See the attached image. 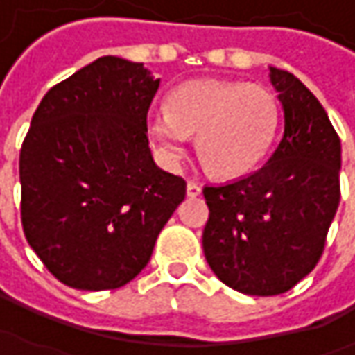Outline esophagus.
Wrapping results in <instances>:
<instances>
[{
	"instance_id": "1",
	"label": "esophagus",
	"mask_w": 355,
	"mask_h": 355,
	"mask_svg": "<svg viewBox=\"0 0 355 355\" xmlns=\"http://www.w3.org/2000/svg\"><path fill=\"white\" fill-rule=\"evenodd\" d=\"M201 193V185L196 184V182H187V196L189 198H198Z\"/></svg>"
}]
</instances>
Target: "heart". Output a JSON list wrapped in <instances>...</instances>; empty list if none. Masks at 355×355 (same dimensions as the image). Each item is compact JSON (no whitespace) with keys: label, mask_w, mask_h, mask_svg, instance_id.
Masks as SVG:
<instances>
[{"label":"heart","mask_w":355,"mask_h":355,"mask_svg":"<svg viewBox=\"0 0 355 355\" xmlns=\"http://www.w3.org/2000/svg\"><path fill=\"white\" fill-rule=\"evenodd\" d=\"M280 122L279 103L263 85L198 78L171 90L168 112L150 118V138L178 164L189 136L207 170L219 178L252 171L268 154Z\"/></svg>","instance_id":"heart-1"}]
</instances>
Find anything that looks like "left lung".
I'll return each instance as SVG.
<instances>
[{
    "label": "left lung",
    "instance_id": "1",
    "mask_svg": "<svg viewBox=\"0 0 355 355\" xmlns=\"http://www.w3.org/2000/svg\"><path fill=\"white\" fill-rule=\"evenodd\" d=\"M284 132L265 166L207 185L203 252L229 288L251 296L291 291L318 265L340 203V136L318 98L288 71L270 69Z\"/></svg>",
    "mask_w": 355,
    "mask_h": 355
}]
</instances>
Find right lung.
Masks as SVG:
<instances>
[{
	"label": "right lung",
	"mask_w": 355,
	"mask_h": 355,
	"mask_svg": "<svg viewBox=\"0 0 355 355\" xmlns=\"http://www.w3.org/2000/svg\"><path fill=\"white\" fill-rule=\"evenodd\" d=\"M157 87L144 62L101 57L55 85L31 118L19 154L21 225L71 288L130 282L184 201V178L159 170L148 148Z\"/></svg>",
	"instance_id": "obj_1"
}]
</instances>
